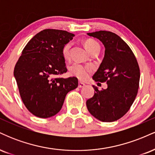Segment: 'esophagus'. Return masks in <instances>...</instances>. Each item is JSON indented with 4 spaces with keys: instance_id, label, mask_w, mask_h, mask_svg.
I'll return each mask as SVG.
<instances>
[{
    "instance_id": "esophagus-1",
    "label": "esophagus",
    "mask_w": 155,
    "mask_h": 155,
    "mask_svg": "<svg viewBox=\"0 0 155 155\" xmlns=\"http://www.w3.org/2000/svg\"><path fill=\"white\" fill-rule=\"evenodd\" d=\"M85 86V84L82 82H79V84H78V87H79V88H81V87H84Z\"/></svg>"
}]
</instances>
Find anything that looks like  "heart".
Segmentation results:
<instances>
[{
	"label": "heart",
	"instance_id": "1",
	"mask_svg": "<svg viewBox=\"0 0 155 155\" xmlns=\"http://www.w3.org/2000/svg\"><path fill=\"white\" fill-rule=\"evenodd\" d=\"M84 46L85 49L89 53L95 50L96 49H100V45L95 41L93 39H87L84 41ZM71 47V44L67 43L63 46L62 49V54L65 58H68L69 57V52H70V49ZM70 73L73 76H76V78L80 80H85L87 79L91 72V68L88 66H84V65H81L79 63L73 64L70 67Z\"/></svg>",
	"mask_w": 155,
	"mask_h": 155
}]
</instances>
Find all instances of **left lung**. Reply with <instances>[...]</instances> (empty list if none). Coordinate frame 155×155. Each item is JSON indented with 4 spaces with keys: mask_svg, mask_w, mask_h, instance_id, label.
<instances>
[{
    "mask_svg": "<svg viewBox=\"0 0 155 155\" xmlns=\"http://www.w3.org/2000/svg\"><path fill=\"white\" fill-rule=\"evenodd\" d=\"M105 47L104 58L93 79L106 82V90L96 87L93 97L87 101L88 111L98 120L114 122L129 111L139 87L140 69L133 51L119 35L110 31L89 33Z\"/></svg>",
    "mask_w": 155,
    "mask_h": 155,
    "instance_id": "obj_1",
    "label": "left lung"
}]
</instances>
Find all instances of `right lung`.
I'll use <instances>...</instances> for the list:
<instances>
[{
  "label": "right lung",
  "instance_id": "add662e5",
  "mask_svg": "<svg viewBox=\"0 0 155 155\" xmlns=\"http://www.w3.org/2000/svg\"><path fill=\"white\" fill-rule=\"evenodd\" d=\"M74 35L65 31L45 29L26 44L14 71L19 95L35 117L54 116L63 106L67 93L78 87L76 77H57L67 72L63 46Z\"/></svg>",
  "mask_w": 155,
  "mask_h": 155
}]
</instances>
